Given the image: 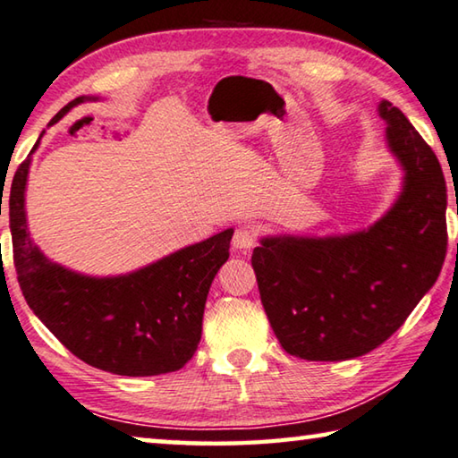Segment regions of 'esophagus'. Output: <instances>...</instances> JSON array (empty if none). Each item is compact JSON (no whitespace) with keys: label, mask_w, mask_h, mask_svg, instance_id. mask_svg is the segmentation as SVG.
<instances>
[{"label":"esophagus","mask_w":458,"mask_h":458,"mask_svg":"<svg viewBox=\"0 0 458 458\" xmlns=\"http://www.w3.org/2000/svg\"><path fill=\"white\" fill-rule=\"evenodd\" d=\"M255 244H257V232L252 228L241 226L234 232V236H232V246L241 252L250 250Z\"/></svg>","instance_id":"1"}]
</instances>
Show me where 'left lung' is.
I'll list each match as a JSON object with an SVG mask.
<instances>
[{
  "label": "left lung",
  "mask_w": 458,
  "mask_h": 458,
  "mask_svg": "<svg viewBox=\"0 0 458 458\" xmlns=\"http://www.w3.org/2000/svg\"><path fill=\"white\" fill-rule=\"evenodd\" d=\"M403 171L402 191L369 228L268 234L252 252L260 301L293 357H362L394 334L437 283L446 257V183L432 148L387 99L377 106Z\"/></svg>",
  "instance_id": "left-lung-1"
}]
</instances>
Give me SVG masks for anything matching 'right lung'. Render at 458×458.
Wrapping results in <instances>:
<instances>
[{
    "instance_id": "right-lung-1",
    "label": "right lung",
    "mask_w": 458,
    "mask_h": 458,
    "mask_svg": "<svg viewBox=\"0 0 458 458\" xmlns=\"http://www.w3.org/2000/svg\"><path fill=\"white\" fill-rule=\"evenodd\" d=\"M98 99L75 98L48 126L83 101ZM40 138L20 165L10 190L13 263L28 306L75 357L101 371L126 377L179 371L198 351L209 287L230 257L234 228L130 273L98 277L72 271L50 260L28 230L26 185Z\"/></svg>"
}]
</instances>
